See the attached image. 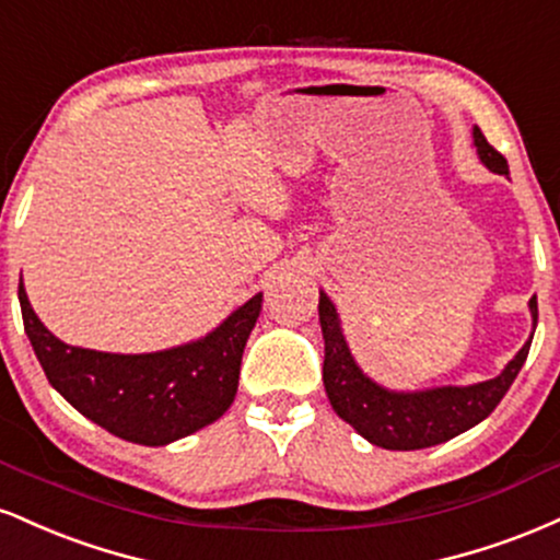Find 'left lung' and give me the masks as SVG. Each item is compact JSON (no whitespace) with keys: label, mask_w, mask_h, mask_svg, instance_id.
Returning a JSON list of instances; mask_svg holds the SVG:
<instances>
[{"label":"left lung","mask_w":560,"mask_h":560,"mask_svg":"<svg viewBox=\"0 0 560 560\" xmlns=\"http://www.w3.org/2000/svg\"><path fill=\"white\" fill-rule=\"evenodd\" d=\"M475 147L479 160L488 170L498 175H509V162L501 151H495L475 125ZM532 325L537 327V295L529 299ZM319 325L325 338V364H322V380H325L327 398H330L335 413L348 422L361 438L372 445L387 451H419L430 445L445 443V440L462 435L471 427L488 419L492 409L501 404L516 380L518 370L527 361L532 338L522 346V351L505 364L498 377L485 380L477 385H445L430 387V390H387L366 377L351 357L343 330H340L338 312L319 291Z\"/></svg>","instance_id":"left-lung-1"}]
</instances>
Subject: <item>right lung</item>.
<instances>
[{"label":"right lung","mask_w":560,"mask_h":560,"mask_svg":"<svg viewBox=\"0 0 560 560\" xmlns=\"http://www.w3.org/2000/svg\"><path fill=\"white\" fill-rule=\"evenodd\" d=\"M20 312L51 387L85 419L138 445H167L217 422L238 393L243 348L261 293L194 343L156 353H104L68 346L33 312L23 282Z\"/></svg>","instance_id":"add662e5"}]
</instances>
